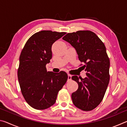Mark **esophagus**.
<instances>
[{"label": "esophagus", "instance_id": "obj_1", "mask_svg": "<svg viewBox=\"0 0 127 127\" xmlns=\"http://www.w3.org/2000/svg\"><path fill=\"white\" fill-rule=\"evenodd\" d=\"M72 79V75L70 74H68V81H69Z\"/></svg>", "mask_w": 127, "mask_h": 127}]
</instances>
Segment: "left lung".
<instances>
[{
  "label": "left lung",
  "mask_w": 127,
  "mask_h": 127,
  "mask_svg": "<svg viewBox=\"0 0 127 127\" xmlns=\"http://www.w3.org/2000/svg\"><path fill=\"white\" fill-rule=\"evenodd\" d=\"M76 49L79 60L84 64L82 67L87 77L72 79L78 88L72 94L73 104L83 111L96 108L104 98L109 82L110 61L104 43L91 31H78L68 33L63 37Z\"/></svg>",
  "instance_id": "1"
}]
</instances>
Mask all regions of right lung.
I'll use <instances>...</instances> for the list:
<instances>
[{
    "mask_svg": "<svg viewBox=\"0 0 127 127\" xmlns=\"http://www.w3.org/2000/svg\"><path fill=\"white\" fill-rule=\"evenodd\" d=\"M65 33L38 32L29 38L21 51L17 73L21 92L28 104L37 110L54 104L58 93L67 81L66 72H48L46 68L52 58V45Z\"/></svg>",
    "mask_w": 127,
    "mask_h": 127,
    "instance_id": "obj_1",
    "label": "right lung"
}]
</instances>
